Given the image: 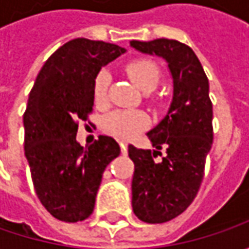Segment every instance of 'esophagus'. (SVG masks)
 Returning <instances> with one entry per match:
<instances>
[{
	"mask_svg": "<svg viewBox=\"0 0 249 249\" xmlns=\"http://www.w3.org/2000/svg\"><path fill=\"white\" fill-rule=\"evenodd\" d=\"M119 145H120V149H122V152H123V154H126V152H127V144H126V142H120Z\"/></svg>",
	"mask_w": 249,
	"mask_h": 249,
	"instance_id": "obj_1",
	"label": "esophagus"
}]
</instances>
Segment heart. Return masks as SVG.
Listing matches in <instances>:
<instances>
[{
    "instance_id": "1",
    "label": "heart",
    "mask_w": 249,
    "mask_h": 249,
    "mask_svg": "<svg viewBox=\"0 0 249 249\" xmlns=\"http://www.w3.org/2000/svg\"><path fill=\"white\" fill-rule=\"evenodd\" d=\"M126 72L130 79L142 91H152L160 80V69L148 58H137L126 65ZM110 74L108 71H101L94 80V100L98 105L107 102ZM148 115L142 110L116 109L108 113L104 119L105 130L120 140H130L148 127Z\"/></svg>"
}]
</instances>
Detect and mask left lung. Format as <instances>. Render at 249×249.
Returning a JSON list of instances; mask_svg holds the SVG:
<instances>
[{"label": "left lung", "mask_w": 249, "mask_h": 249, "mask_svg": "<svg viewBox=\"0 0 249 249\" xmlns=\"http://www.w3.org/2000/svg\"><path fill=\"white\" fill-rule=\"evenodd\" d=\"M137 51L167 62L173 79V98L166 116L147 133L155 151L129 145L134 162L131 205L145 223H165L183 213L194 201L204 178L208 152L213 141L209 82L194 51L186 44L157 38L130 41ZM162 148L167 155L154 158Z\"/></svg>", "instance_id": "obj_1"}]
</instances>
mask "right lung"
Segmentation results:
<instances>
[{
    "label": "right lung",
    "instance_id": "right-lung-1",
    "mask_svg": "<svg viewBox=\"0 0 249 249\" xmlns=\"http://www.w3.org/2000/svg\"><path fill=\"white\" fill-rule=\"evenodd\" d=\"M123 53L116 44L71 40L47 59L29 94L24 155L36 194L58 220L76 223L92 213L104 170L119 157L112 137L82 147L76 134L77 120L92 112L95 76Z\"/></svg>",
    "mask_w": 249,
    "mask_h": 249
}]
</instances>
